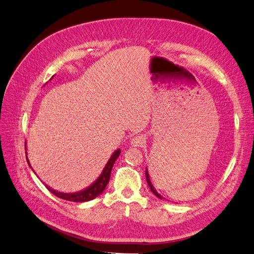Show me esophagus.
Here are the masks:
<instances>
[{
  "label": "esophagus",
  "instance_id": "34e87169",
  "mask_svg": "<svg viewBox=\"0 0 254 254\" xmlns=\"http://www.w3.org/2000/svg\"><path fill=\"white\" fill-rule=\"evenodd\" d=\"M145 143V137L143 135L135 136L130 139V145L132 146H142Z\"/></svg>",
  "mask_w": 254,
  "mask_h": 254
}]
</instances>
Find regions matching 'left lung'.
I'll return each mask as SVG.
<instances>
[{
	"label": "left lung",
	"instance_id": "8db88e82",
	"mask_svg": "<svg viewBox=\"0 0 254 254\" xmlns=\"http://www.w3.org/2000/svg\"><path fill=\"white\" fill-rule=\"evenodd\" d=\"M145 178H146V183H148V185H149V187H150V189H151V191L154 193V195L155 196H157V197L159 198V199H163V197L162 196L155 190V188H154V186H153V184L151 183V179H150V175H149V172H148V168H145Z\"/></svg>",
	"mask_w": 254,
	"mask_h": 254
}]
</instances>
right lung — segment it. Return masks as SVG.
<instances>
[{"instance_id":"add662e5","label":"right lung","mask_w":254,"mask_h":254,"mask_svg":"<svg viewBox=\"0 0 254 254\" xmlns=\"http://www.w3.org/2000/svg\"><path fill=\"white\" fill-rule=\"evenodd\" d=\"M55 76H53L52 79ZM25 150H26V152H25L26 153V159H27V162H28L29 167L31 168L30 163H29V160L27 158V148H26V145H25ZM120 153H121L120 149H117L115 152L112 154V156L110 157L109 161L106 162V165L103 168V170L101 172V174L99 175V177H98L92 185H89L88 187H86L85 189H83V190L78 191V192H73V193H63V192H59V191H57V190H54L53 188H51L50 186H47V185H45V187L54 195L58 196V197H60L62 199H65V200L76 201V202H85V201L92 200V199L96 198L97 196H99L104 191L105 187L108 186L109 181H110V177H111V172H112L113 166H114V163H115L116 159L119 157ZM32 171H34V170H32ZM34 173H35V171H34Z\"/></svg>"}]
</instances>
